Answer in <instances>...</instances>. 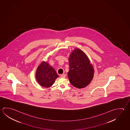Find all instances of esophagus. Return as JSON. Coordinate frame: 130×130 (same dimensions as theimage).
Returning <instances> with one entry per match:
<instances>
[{"label":"esophagus","instance_id":"esophagus-1","mask_svg":"<svg viewBox=\"0 0 130 130\" xmlns=\"http://www.w3.org/2000/svg\"><path fill=\"white\" fill-rule=\"evenodd\" d=\"M60 77L61 78H65L66 77V75L65 74H62L60 75Z\"/></svg>","mask_w":130,"mask_h":130}]
</instances>
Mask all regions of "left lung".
Wrapping results in <instances>:
<instances>
[{
  "label": "left lung",
  "instance_id": "1",
  "mask_svg": "<svg viewBox=\"0 0 130 130\" xmlns=\"http://www.w3.org/2000/svg\"><path fill=\"white\" fill-rule=\"evenodd\" d=\"M69 79L72 85L77 88L86 87L92 80L94 70L85 53L76 48L69 59Z\"/></svg>",
  "mask_w": 130,
  "mask_h": 130
}]
</instances>
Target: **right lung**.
I'll return each mask as SVG.
<instances>
[{"label":"right lung","mask_w":130,"mask_h":130,"mask_svg":"<svg viewBox=\"0 0 130 130\" xmlns=\"http://www.w3.org/2000/svg\"><path fill=\"white\" fill-rule=\"evenodd\" d=\"M58 77L54 69L44 62L41 63L38 67L36 73L37 82L43 87H50Z\"/></svg>","instance_id":"add662e5"}]
</instances>
